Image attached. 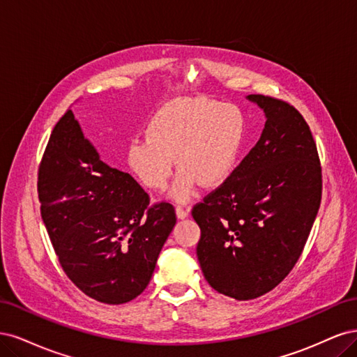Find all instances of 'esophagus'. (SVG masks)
I'll list each match as a JSON object with an SVG mask.
<instances>
[{"instance_id": "34e87169", "label": "esophagus", "mask_w": 357, "mask_h": 357, "mask_svg": "<svg viewBox=\"0 0 357 357\" xmlns=\"http://www.w3.org/2000/svg\"><path fill=\"white\" fill-rule=\"evenodd\" d=\"M176 213H177V218H178V219H185V218H188L189 210H186L185 207H181V205H177V207H176Z\"/></svg>"}]
</instances>
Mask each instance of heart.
I'll list each match as a JSON object with an SVG mask.
<instances>
[{"mask_svg": "<svg viewBox=\"0 0 357 357\" xmlns=\"http://www.w3.org/2000/svg\"><path fill=\"white\" fill-rule=\"evenodd\" d=\"M245 138V117L238 107L205 96L168 101L150 119L147 138L134 139L128 160L149 189H165L172 159L180 174L171 189L176 201H186L197 183L218 186L238 162Z\"/></svg>", "mask_w": 357, "mask_h": 357, "instance_id": "heart-1", "label": "heart"}]
</instances>
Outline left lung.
<instances>
[{"instance_id":"left-lung-1","label":"left lung","mask_w":357,"mask_h":357,"mask_svg":"<svg viewBox=\"0 0 357 357\" xmlns=\"http://www.w3.org/2000/svg\"><path fill=\"white\" fill-rule=\"evenodd\" d=\"M266 114L256 146L193 205L208 284L238 301L278 286L304 250L321 201V165L305 119L289 102L248 95Z\"/></svg>"}]
</instances>
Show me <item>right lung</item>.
<instances>
[{
	"instance_id": "obj_1",
	"label": "right lung",
	"mask_w": 357,
	"mask_h": 357,
	"mask_svg": "<svg viewBox=\"0 0 357 357\" xmlns=\"http://www.w3.org/2000/svg\"><path fill=\"white\" fill-rule=\"evenodd\" d=\"M37 190L58 261L84 295L119 305L142 294L177 222L174 205L150 204L134 177L104 164L71 110L53 128Z\"/></svg>"
}]
</instances>
